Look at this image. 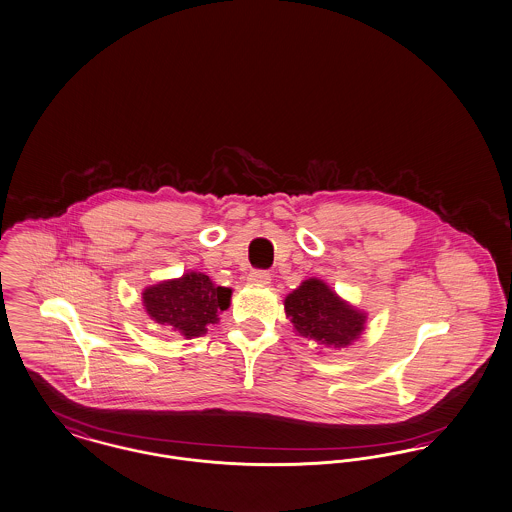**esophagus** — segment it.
I'll list each match as a JSON object with an SVG mask.
<instances>
[{
    "instance_id": "34e87169",
    "label": "esophagus",
    "mask_w": 512,
    "mask_h": 512,
    "mask_svg": "<svg viewBox=\"0 0 512 512\" xmlns=\"http://www.w3.org/2000/svg\"><path fill=\"white\" fill-rule=\"evenodd\" d=\"M248 281L254 283V285H268L269 281H271V275H269V271H266V269H252L248 273Z\"/></svg>"
}]
</instances>
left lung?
<instances>
[{
  "label": "left lung",
  "mask_w": 512,
  "mask_h": 512,
  "mask_svg": "<svg viewBox=\"0 0 512 512\" xmlns=\"http://www.w3.org/2000/svg\"><path fill=\"white\" fill-rule=\"evenodd\" d=\"M285 312L302 337L325 347H347L366 322L362 312L343 302L320 279L304 281L287 296Z\"/></svg>",
  "instance_id": "obj_1"
}]
</instances>
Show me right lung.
Instances as JSON below:
<instances>
[{
	"label": "right lung",
	"mask_w": 512,
	"mask_h": 512,
	"mask_svg": "<svg viewBox=\"0 0 512 512\" xmlns=\"http://www.w3.org/2000/svg\"><path fill=\"white\" fill-rule=\"evenodd\" d=\"M146 312L154 322L169 325L171 331L200 337L210 323H217V314L227 310L231 289L216 287L204 273H185L181 279L163 281L142 293Z\"/></svg>",
	"instance_id": "right-lung-1"
}]
</instances>
